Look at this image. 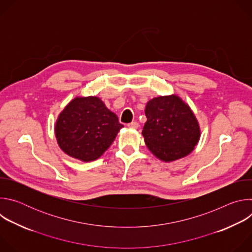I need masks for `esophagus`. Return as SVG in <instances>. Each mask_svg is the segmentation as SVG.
<instances>
[{
  "label": "esophagus",
  "instance_id": "esophagus-1",
  "mask_svg": "<svg viewBox=\"0 0 252 252\" xmlns=\"http://www.w3.org/2000/svg\"><path fill=\"white\" fill-rule=\"evenodd\" d=\"M127 126L129 127V128H137L138 127V124L136 123V122H132V123H130V124H128L127 125Z\"/></svg>",
  "mask_w": 252,
  "mask_h": 252
}]
</instances>
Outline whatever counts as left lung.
I'll return each mask as SVG.
<instances>
[{
    "label": "left lung",
    "instance_id": "1",
    "mask_svg": "<svg viewBox=\"0 0 252 252\" xmlns=\"http://www.w3.org/2000/svg\"><path fill=\"white\" fill-rule=\"evenodd\" d=\"M142 135L149 150L169 162L189 155L200 136L198 122L190 107L175 94L158 96L146 106Z\"/></svg>",
    "mask_w": 252,
    "mask_h": 252
}]
</instances>
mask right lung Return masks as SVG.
Segmentation results:
<instances>
[{
    "mask_svg": "<svg viewBox=\"0 0 252 252\" xmlns=\"http://www.w3.org/2000/svg\"><path fill=\"white\" fill-rule=\"evenodd\" d=\"M124 126L99 97H76L60 114L55 127L58 145L82 161L97 159Z\"/></svg>",
    "mask_w": 252,
    "mask_h": 252,
    "instance_id": "right-lung-1",
    "label": "right lung"
}]
</instances>
